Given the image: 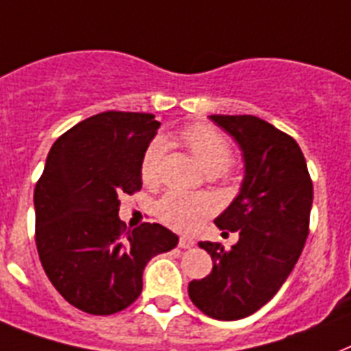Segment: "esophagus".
<instances>
[{"label": "esophagus", "mask_w": 351, "mask_h": 351, "mask_svg": "<svg viewBox=\"0 0 351 351\" xmlns=\"http://www.w3.org/2000/svg\"><path fill=\"white\" fill-rule=\"evenodd\" d=\"M194 245H195V241L186 238V236H181V238H179V247H181V249H192Z\"/></svg>", "instance_id": "34e87169"}]
</instances>
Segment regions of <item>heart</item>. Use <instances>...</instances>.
I'll return each instance as SVG.
<instances>
[{"mask_svg":"<svg viewBox=\"0 0 351 351\" xmlns=\"http://www.w3.org/2000/svg\"><path fill=\"white\" fill-rule=\"evenodd\" d=\"M181 141L195 157V161L205 168L208 173H221L229 168L232 161V148L229 141L216 128L195 122L189 124L181 132ZM162 157H165V143L161 138L152 141L141 159V179L148 186H154L161 176ZM213 197L203 194H181L168 192L157 203L156 214L162 223L179 232H194L210 214L214 213Z\"/></svg>","mask_w":351,"mask_h":351,"instance_id":"heart-1","label":"heart"}]
</instances>
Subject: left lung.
<instances>
[{
	"label": "left lung",
	"mask_w": 351,
	"mask_h": 351,
	"mask_svg": "<svg viewBox=\"0 0 351 351\" xmlns=\"http://www.w3.org/2000/svg\"><path fill=\"white\" fill-rule=\"evenodd\" d=\"M243 152L245 179L221 216V230L238 232L230 249L199 241L213 271L189 284L199 311L218 320L249 317L276 295L309 234L313 183L297 141L254 115H210Z\"/></svg>",
	"instance_id": "obj_1"
}]
</instances>
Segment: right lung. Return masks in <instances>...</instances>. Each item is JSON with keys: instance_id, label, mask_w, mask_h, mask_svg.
<instances>
[{"instance_id": "1", "label": "right lung", "mask_w": 351, "mask_h": 351, "mask_svg": "<svg viewBox=\"0 0 351 351\" xmlns=\"http://www.w3.org/2000/svg\"><path fill=\"white\" fill-rule=\"evenodd\" d=\"M161 122L152 113L104 111L56 138L34 189L36 249L56 291L89 315H113L143 291L152 258L179 238L159 223L126 229L124 194L143 186L141 159Z\"/></svg>"}]
</instances>
